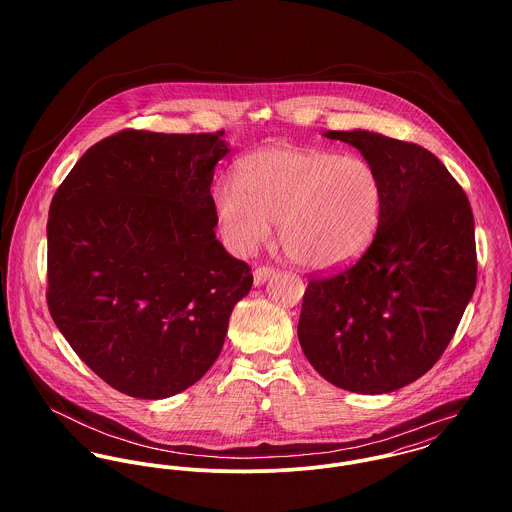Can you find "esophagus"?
I'll return each instance as SVG.
<instances>
[{"label":"esophagus","mask_w":512,"mask_h":512,"mask_svg":"<svg viewBox=\"0 0 512 512\" xmlns=\"http://www.w3.org/2000/svg\"><path fill=\"white\" fill-rule=\"evenodd\" d=\"M276 274L274 268H256L254 270V286H264Z\"/></svg>","instance_id":"obj_1"}]
</instances>
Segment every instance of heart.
I'll use <instances>...</instances> for the list:
<instances>
[{
	"label": "heart",
	"instance_id": "heart-1",
	"mask_svg": "<svg viewBox=\"0 0 512 512\" xmlns=\"http://www.w3.org/2000/svg\"><path fill=\"white\" fill-rule=\"evenodd\" d=\"M213 207L232 250H254L278 220V244L293 264L335 272L357 262L376 238L384 183L361 155L264 147L238 163L236 183L215 187Z\"/></svg>",
	"mask_w": 512,
	"mask_h": 512
}]
</instances>
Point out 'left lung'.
<instances>
[{
  "label": "left lung",
  "mask_w": 512,
  "mask_h": 512,
  "mask_svg": "<svg viewBox=\"0 0 512 512\" xmlns=\"http://www.w3.org/2000/svg\"><path fill=\"white\" fill-rule=\"evenodd\" d=\"M323 136L357 147L378 169L384 213L355 266L307 284L299 345L337 388L394 392L438 363L475 292L471 205L424 147L368 130Z\"/></svg>",
  "instance_id": "obj_1"
}]
</instances>
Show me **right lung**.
<instances>
[{"mask_svg": "<svg viewBox=\"0 0 512 512\" xmlns=\"http://www.w3.org/2000/svg\"><path fill=\"white\" fill-rule=\"evenodd\" d=\"M217 134L126 130L90 147L47 222V303L112 388L159 400L193 386L224 345L250 266L217 240Z\"/></svg>", "mask_w": 512, "mask_h": 512, "instance_id": "add662e5", "label": "right lung"}]
</instances>
